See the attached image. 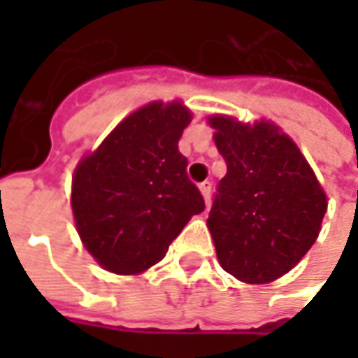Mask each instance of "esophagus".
<instances>
[{
	"instance_id": "34e87169",
	"label": "esophagus",
	"mask_w": 358,
	"mask_h": 358,
	"mask_svg": "<svg viewBox=\"0 0 358 358\" xmlns=\"http://www.w3.org/2000/svg\"><path fill=\"white\" fill-rule=\"evenodd\" d=\"M199 189H201V194H203V197H205V201L209 203V199H210V189H213V184H210L209 180H205V182H203L201 186H199Z\"/></svg>"
}]
</instances>
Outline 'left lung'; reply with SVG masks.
Here are the masks:
<instances>
[{
    "label": "left lung",
    "instance_id": "1",
    "mask_svg": "<svg viewBox=\"0 0 358 358\" xmlns=\"http://www.w3.org/2000/svg\"><path fill=\"white\" fill-rule=\"evenodd\" d=\"M209 124L228 166L207 218L218 263L241 282H274L313 248L328 209L326 194L278 126L222 115Z\"/></svg>",
    "mask_w": 358,
    "mask_h": 358
}]
</instances>
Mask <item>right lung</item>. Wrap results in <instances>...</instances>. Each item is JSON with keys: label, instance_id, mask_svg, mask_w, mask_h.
<instances>
[{"label": "right lung", "instance_id": "right-lung-1", "mask_svg": "<svg viewBox=\"0 0 358 358\" xmlns=\"http://www.w3.org/2000/svg\"><path fill=\"white\" fill-rule=\"evenodd\" d=\"M192 113L153 101L126 117L73 176L74 222L103 268L140 274L157 264L184 226L205 209L187 178L178 140Z\"/></svg>", "mask_w": 358, "mask_h": 358}]
</instances>
